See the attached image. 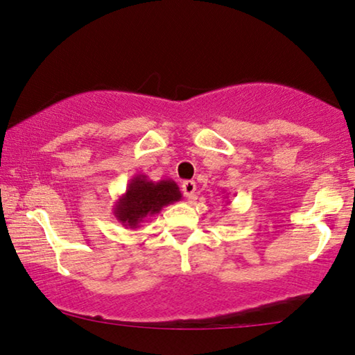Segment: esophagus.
<instances>
[{"label":"esophagus","mask_w":355,"mask_h":355,"mask_svg":"<svg viewBox=\"0 0 355 355\" xmlns=\"http://www.w3.org/2000/svg\"><path fill=\"white\" fill-rule=\"evenodd\" d=\"M182 191L184 194V198L188 199L194 198V193H196V183H194L193 180H187V182H183L182 184Z\"/></svg>","instance_id":"esophagus-1"}]
</instances>
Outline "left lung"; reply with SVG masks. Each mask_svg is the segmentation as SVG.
Returning <instances> with one entry per match:
<instances>
[{
	"instance_id": "1",
	"label": "left lung",
	"mask_w": 355,
	"mask_h": 355,
	"mask_svg": "<svg viewBox=\"0 0 355 355\" xmlns=\"http://www.w3.org/2000/svg\"><path fill=\"white\" fill-rule=\"evenodd\" d=\"M227 204H228V202H227Z\"/></svg>"
}]
</instances>
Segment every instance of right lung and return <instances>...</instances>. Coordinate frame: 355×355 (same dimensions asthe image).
Returning <instances> with one entry per match:
<instances>
[{
  "label": "right lung",
  "instance_id": "right-lung-1",
  "mask_svg": "<svg viewBox=\"0 0 355 355\" xmlns=\"http://www.w3.org/2000/svg\"><path fill=\"white\" fill-rule=\"evenodd\" d=\"M182 199V191L173 180L153 182L146 175H135L125 193L114 204V216L125 228H139L148 216H156L162 207Z\"/></svg>",
  "mask_w": 355,
  "mask_h": 355
}]
</instances>
